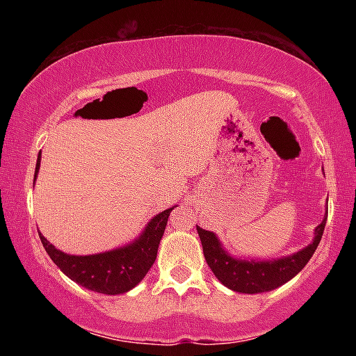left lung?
Here are the masks:
<instances>
[{"instance_id":"obj_1","label":"left lung","mask_w":356,"mask_h":356,"mask_svg":"<svg viewBox=\"0 0 356 356\" xmlns=\"http://www.w3.org/2000/svg\"><path fill=\"white\" fill-rule=\"evenodd\" d=\"M326 216H328V212H326ZM325 224L326 218L314 229V239L312 244H308L295 254L273 261L236 259V257L229 256L224 251L222 244L219 243L218 236L214 232L202 229L199 226L197 232L202 243L206 263L209 264L212 273L220 283L227 286L232 291L254 295V293L271 291L277 286L288 283L291 277H295L306 266V263L312 259L318 244H320Z\"/></svg>"}]
</instances>
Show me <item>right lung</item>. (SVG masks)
<instances>
[{"label":"right lung","mask_w":356,"mask_h":356,"mask_svg":"<svg viewBox=\"0 0 356 356\" xmlns=\"http://www.w3.org/2000/svg\"><path fill=\"white\" fill-rule=\"evenodd\" d=\"M40 169V155L36 161L35 179ZM35 184V182H33ZM170 209H165L161 214L152 218L140 238L124 248L113 251L100 252L90 256H72L61 252L53 244L48 243L40 232V239L44 251L51 257L53 263L58 266L72 281L79 283L83 288L92 291L104 293V295H124L144 280V276L152 268L157 249L164 236L167 219Z\"/></svg>","instance_id":"1"}]
</instances>
